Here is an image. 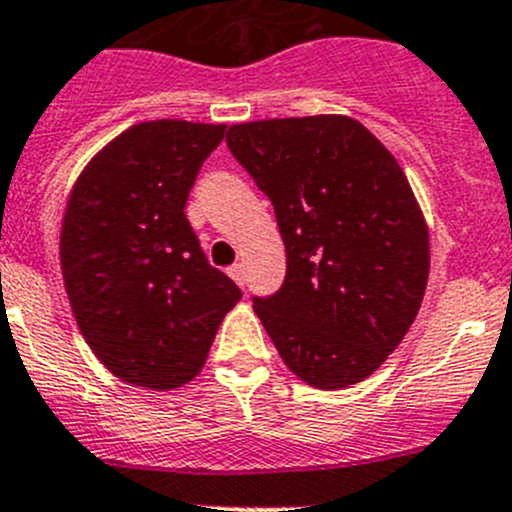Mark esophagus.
I'll list each match as a JSON object with an SVG mask.
<instances>
[{
	"label": "esophagus",
	"instance_id": "obj_1",
	"mask_svg": "<svg viewBox=\"0 0 512 512\" xmlns=\"http://www.w3.org/2000/svg\"><path fill=\"white\" fill-rule=\"evenodd\" d=\"M227 275H230L240 287L245 285V270H242V265H232L230 270H227Z\"/></svg>",
	"mask_w": 512,
	"mask_h": 512
}]
</instances>
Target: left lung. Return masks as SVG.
Returning a JSON list of instances; mask_svg holds the SVG:
<instances>
[{
	"instance_id": "8db88e82",
	"label": "left lung",
	"mask_w": 512,
	"mask_h": 512,
	"mask_svg": "<svg viewBox=\"0 0 512 512\" xmlns=\"http://www.w3.org/2000/svg\"><path fill=\"white\" fill-rule=\"evenodd\" d=\"M227 148L275 208L287 275L257 317L294 374L344 389L374 374L414 324L428 227L384 143L349 116L227 128Z\"/></svg>"
}]
</instances>
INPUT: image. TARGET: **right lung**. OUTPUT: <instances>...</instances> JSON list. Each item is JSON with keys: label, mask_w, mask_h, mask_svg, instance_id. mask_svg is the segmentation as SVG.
<instances>
[{"label": "right lung", "mask_w": 512, "mask_h": 512, "mask_svg": "<svg viewBox=\"0 0 512 512\" xmlns=\"http://www.w3.org/2000/svg\"><path fill=\"white\" fill-rule=\"evenodd\" d=\"M223 136V123H136L91 158L66 203L59 255L76 324L133 386L168 391L195 379L242 297L185 218Z\"/></svg>", "instance_id": "obj_1"}]
</instances>
